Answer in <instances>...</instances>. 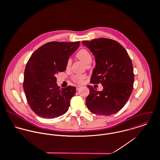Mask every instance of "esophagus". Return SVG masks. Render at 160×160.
Returning <instances> with one entry per match:
<instances>
[{
	"label": "esophagus",
	"mask_w": 160,
	"mask_h": 160,
	"mask_svg": "<svg viewBox=\"0 0 160 160\" xmlns=\"http://www.w3.org/2000/svg\"><path fill=\"white\" fill-rule=\"evenodd\" d=\"M81 88V86H79V85H78V86H76V91H79V89H80V88Z\"/></svg>",
	"instance_id": "obj_1"
}]
</instances>
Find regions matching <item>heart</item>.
Listing matches in <instances>:
<instances>
[{"mask_svg": "<svg viewBox=\"0 0 160 160\" xmlns=\"http://www.w3.org/2000/svg\"><path fill=\"white\" fill-rule=\"evenodd\" d=\"M77 57L82 60L84 63L87 64L88 67H89V63L91 62L92 55L91 53L86 48H82L79 50L76 53ZM71 60L68 59L67 63V67L69 68L71 65ZM86 78V76L84 74H76L72 77V80L76 83H81L84 79Z\"/></svg>", "mask_w": 160, "mask_h": 160, "instance_id": "b5f03b06", "label": "heart"}]
</instances>
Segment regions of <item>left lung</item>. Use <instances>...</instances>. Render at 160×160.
<instances>
[{
	"label": "left lung",
	"instance_id": "8db88e82",
	"mask_svg": "<svg viewBox=\"0 0 160 160\" xmlns=\"http://www.w3.org/2000/svg\"><path fill=\"white\" fill-rule=\"evenodd\" d=\"M95 58L96 65L91 78L92 84L103 87L97 91L88 86L90 93L86 103L93 113L108 116L119 112L127 103L133 91L132 63L126 49L117 41L107 38L84 41Z\"/></svg>",
	"mask_w": 160,
	"mask_h": 160
}]
</instances>
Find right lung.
I'll use <instances>...</instances> for the list:
<instances>
[{
    "label": "right lung",
    "mask_w": 160,
    "mask_h": 160,
    "mask_svg": "<svg viewBox=\"0 0 160 160\" xmlns=\"http://www.w3.org/2000/svg\"><path fill=\"white\" fill-rule=\"evenodd\" d=\"M79 43L50 42L29 58L24 69L23 89L29 107L39 116L54 118L68 111L76 88L68 86L60 89L55 74L66 69L69 57Z\"/></svg>",
    "instance_id": "1"
}]
</instances>
